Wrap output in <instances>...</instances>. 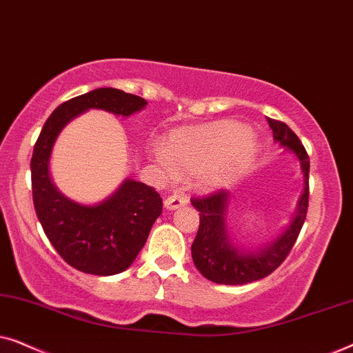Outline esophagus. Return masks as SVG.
<instances>
[{"mask_svg":"<svg viewBox=\"0 0 353 353\" xmlns=\"http://www.w3.org/2000/svg\"><path fill=\"white\" fill-rule=\"evenodd\" d=\"M188 204V197L185 194H172L168 196L165 202H163V205H165L167 210H175V209H180V207L186 205Z\"/></svg>","mask_w":353,"mask_h":353,"instance_id":"1","label":"esophagus"}]
</instances>
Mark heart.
<instances>
[{
    "instance_id": "1",
    "label": "heart",
    "mask_w": 353,
    "mask_h": 353,
    "mask_svg": "<svg viewBox=\"0 0 353 353\" xmlns=\"http://www.w3.org/2000/svg\"><path fill=\"white\" fill-rule=\"evenodd\" d=\"M255 156L249 130L236 122H215L176 132L167 151L156 152L163 170L194 173L202 190H216L239 176Z\"/></svg>"
}]
</instances>
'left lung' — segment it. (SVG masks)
<instances>
[{
    "mask_svg": "<svg viewBox=\"0 0 353 353\" xmlns=\"http://www.w3.org/2000/svg\"><path fill=\"white\" fill-rule=\"evenodd\" d=\"M273 130V139L296 154L303 173V192L299 199L297 214L291 225L273 243L255 250H239L233 244L226 228V207L230 194L223 190L205 197H192L191 204L199 212V230L191 245V255L196 268L210 281L219 284H248L273 273L281 265L296 244L308 209V172L310 161L301 139L284 122L268 119Z\"/></svg>",
    "mask_w": 353,
    "mask_h": 353,
    "instance_id": "1",
    "label": "left lung"
}]
</instances>
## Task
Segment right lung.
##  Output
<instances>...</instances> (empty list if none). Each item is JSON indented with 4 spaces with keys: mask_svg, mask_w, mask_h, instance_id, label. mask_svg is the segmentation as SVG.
Wrapping results in <instances>:
<instances>
[{
    "mask_svg": "<svg viewBox=\"0 0 353 353\" xmlns=\"http://www.w3.org/2000/svg\"><path fill=\"white\" fill-rule=\"evenodd\" d=\"M146 104V99L117 88H98L77 96L54 109L33 148L32 192L38 220L57 254L83 273L109 276L127 270L162 214V197L144 183L125 180L101 204L70 201L57 191L50 176L52 144L61 130L85 110L103 109L128 117Z\"/></svg>",
    "mask_w": 353,
    "mask_h": 353,
    "instance_id": "obj_1",
    "label": "right lung"
}]
</instances>
